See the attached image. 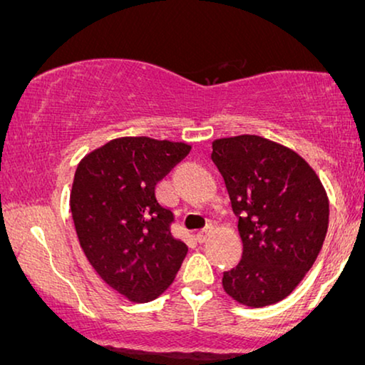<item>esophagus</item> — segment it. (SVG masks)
<instances>
[{"label":"esophagus","mask_w":365,"mask_h":365,"mask_svg":"<svg viewBox=\"0 0 365 365\" xmlns=\"http://www.w3.org/2000/svg\"><path fill=\"white\" fill-rule=\"evenodd\" d=\"M209 235H210V227H204V229L195 232V240L202 244V242L207 240Z\"/></svg>","instance_id":"1"}]
</instances>
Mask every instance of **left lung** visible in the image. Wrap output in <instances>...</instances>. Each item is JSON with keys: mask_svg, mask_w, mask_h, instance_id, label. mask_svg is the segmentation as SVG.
Here are the masks:
<instances>
[{"mask_svg": "<svg viewBox=\"0 0 365 365\" xmlns=\"http://www.w3.org/2000/svg\"><path fill=\"white\" fill-rule=\"evenodd\" d=\"M212 161L225 181L244 244L242 260L224 272L227 294L262 308L287 298L323 247L329 202L298 153L257 135L215 140Z\"/></svg>", "mask_w": 365, "mask_h": 365, "instance_id": "obj_1", "label": "left lung"}]
</instances>
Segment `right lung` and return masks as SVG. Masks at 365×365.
Listing matches in <instances>:
<instances>
[{"label":"right lung","mask_w":365,"mask_h":365,"mask_svg":"<svg viewBox=\"0 0 365 365\" xmlns=\"http://www.w3.org/2000/svg\"><path fill=\"white\" fill-rule=\"evenodd\" d=\"M191 146L146 136L108 141L78 163L71 210L78 242L100 278L135 303L168 289L187 245L171 234L174 214L156 184Z\"/></svg>","instance_id":"1"}]
</instances>
